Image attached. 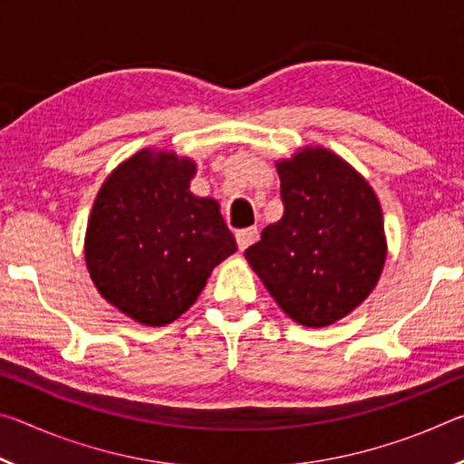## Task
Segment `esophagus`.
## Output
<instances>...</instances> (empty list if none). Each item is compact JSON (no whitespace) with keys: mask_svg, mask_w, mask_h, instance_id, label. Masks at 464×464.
I'll use <instances>...</instances> for the list:
<instances>
[{"mask_svg":"<svg viewBox=\"0 0 464 464\" xmlns=\"http://www.w3.org/2000/svg\"><path fill=\"white\" fill-rule=\"evenodd\" d=\"M235 239H237L239 251H243V249H246L247 246H251V243L257 239V229H256V227H247V229L235 231Z\"/></svg>","mask_w":464,"mask_h":464,"instance_id":"34e87169","label":"esophagus"}]
</instances>
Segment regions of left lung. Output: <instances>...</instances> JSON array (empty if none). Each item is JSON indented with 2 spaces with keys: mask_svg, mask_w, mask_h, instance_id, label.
I'll list each match as a JSON object with an SVG mask.
<instances>
[{
  "mask_svg": "<svg viewBox=\"0 0 464 464\" xmlns=\"http://www.w3.org/2000/svg\"><path fill=\"white\" fill-rule=\"evenodd\" d=\"M285 215L246 260L286 315L327 327L362 304L387 260L381 202L362 174L325 147L276 161Z\"/></svg>",
  "mask_w": 464,
  "mask_h": 464,
  "instance_id": "obj_1",
  "label": "left lung"
}]
</instances>
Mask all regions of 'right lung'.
I'll return each instance as SVG.
<instances>
[{"label": "right lung", "instance_id": "1", "mask_svg": "<svg viewBox=\"0 0 464 464\" xmlns=\"http://www.w3.org/2000/svg\"><path fill=\"white\" fill-rule=\"evenodd\" d=\"M196 168L192 157L140 149L110 171L93 200L83 241L90 278L140 325L176 321L237 251L218 202L190 192Z\"/></svg>", "mask_w": 464, "mask_h": 464}]
</instances>
